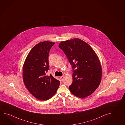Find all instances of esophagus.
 Instances as JSON below:
<instances>
[{"label":"esophagus","mask_w":125,"mask_h":125,"mask_svg":"<svg viewBox=\"0 0 125 125\" xmlns=\"http://www.w3.org/2000/svg\"><path fill=\"white\" fill-rule=\"evenodd\" d=\"M64 76H61V77H60V79H61V81H63V80H64Z\"/></svg>","instance_id":"esophagus-1"}]
</instances>
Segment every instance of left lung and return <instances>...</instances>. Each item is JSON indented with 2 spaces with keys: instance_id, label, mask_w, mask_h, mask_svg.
Instances as JSON below:
<instances>
[{
  "instance_id": "obj_1",
  "label": "left lung",
  "mask_w": 125,
  "mask_h": 125,
  "mask_svg": "<svg viewBox=\"0 0 125 125\" xmlns=\"http://www.w3.org/2000/svg\"><path fill=\"white\" fill-rule=\"evenodd\" d=\"M60 49L66 55L73 69V82L69 86L72 94L84 98L99 85L102 71L99 60L93 49L78 38L62 41Z\"/></svg>"
}]
</instances>
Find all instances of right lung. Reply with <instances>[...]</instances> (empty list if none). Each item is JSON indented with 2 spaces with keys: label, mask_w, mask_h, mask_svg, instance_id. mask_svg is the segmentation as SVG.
Instances as JSON below:
<instances>
[{
  "label": "right lung",
  "mask_w": 125,
  "mask_h": 125,
  "mask_svg": "<svg viewBox=\"0 0 125 125\" xmlns=\"http://www.w3.org/2000/svg\"><path fill=\"white\" fill-rule=\"evenodd\" d=\"M54 42L43 41L31 49L23 66V81L27 89L36 98L45 101L56 94L58 80L46 73L49 69V54Z\"/></svg>",
  "instance_id": "right-lung-1"
}]
</instances>
